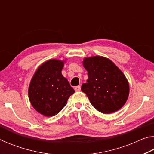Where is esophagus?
<instances>
[{"label":"esophagus","instance_id":"1","mask_svg":"<svg viewBox=\"0 0 154 154\" xmlns=\"http://www.w3.org/2000/svg\"><path fill=\"white\" fill-rule=\"evenodd\" d=\"M75 90L76 91V92H79V91L81 90V86L80 85H77V86H76L75 88Z\"/></svg>","mask_w":154,"mask_h":154}]
</instances>
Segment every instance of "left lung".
Here are the masks:
<instances>
[{"label": "left lung", "mask_w": 154, "mask_h": 154, "mask_svg": "<svg viewBox=\"0 0 154 154\" xmlns=\"http://www.w3.org/2000/svg\"><path fill=\"white\" fill-rule=\"evenodd\" d=\"M83 66L88 79L82 91L99 112L109 114L118 111L129 94L128 82L120 70L110 60L101 56L85 58Z\"/></svg>", "instance_id": "left-lung-1"}]
</instances>
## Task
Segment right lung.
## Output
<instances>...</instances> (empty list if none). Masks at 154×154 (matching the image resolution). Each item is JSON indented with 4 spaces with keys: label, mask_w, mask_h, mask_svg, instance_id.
<instances>
[{
    "label": "right lung",
    "mask_w": 154,
    "mask_h": 154,
    "mask_svg": "<svg viewBox=\"0 0 154 154\" xmlns=\"http://www.w3.org/2000/svg\"><path fill=\"white\" fill-rule=\"evenodd\" d=\"M63 62L50 60L38 68L31 80L28 96L31 105L38 113L51 117L58 114L75 92L62 75Z\"/></svg>",
    "instance_id": "add662e5"
}]
</instances>
